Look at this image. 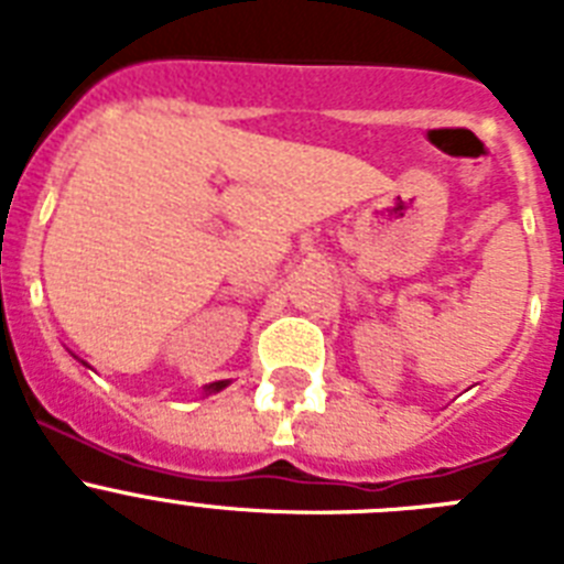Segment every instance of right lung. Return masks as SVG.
Wrapping results in <instances>:
<instances>
[{"instance_id": "right-lung-1", "label": "right lung", "mask_w": 564, "mask_h": 564, "mask_svg": "<svg viewBox=\"0 0 564 564\" xmlns=\"http://www.w3.org/2000/svg\"><path fill=\"white\" fill-rule=\"evenodd\" d=\"M223 387H226V383L217 381V383H212V387H208V392H217V390H223Z\"/></svg>"}]
</instances>
